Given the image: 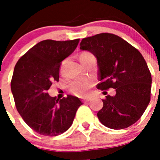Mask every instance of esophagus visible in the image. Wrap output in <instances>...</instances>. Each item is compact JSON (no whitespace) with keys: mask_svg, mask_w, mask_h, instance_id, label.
Wrapping results in <instances>:
<instances>
[{"mask_svg":"<svg viewBox=\"0 0 160 160\" xmlns=\"http://www.w3.org/2000/svg\"><path fill=\"white\" fill-rule=\"evenodd\" d=\"M90 100V97H87V98H84V102H89Z\"/></svg>","mask_w":160,"mask_h":160,"instance_id":"esophagus-1","label":"esophagus"}]
</instances>
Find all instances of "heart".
<instances>
[{
    "label": "heart",
    "instance_id": "1",
    "mask_svg": "<svg viewBox=\"0 0 160 160\" xmlns=\"http://www.w3.org/2000/svg\"><path fill=\"white\" fill-rule=\"evenodd\" d=\"M92 55L88 52H84L80 55V58L87 57ZM92 85V82L88 79H83V80H77L74 81L70 85V92L73 94L78 96H84L87 94L89 89Z\"/></svg>",
    "mask_w": 160,
    "mask_h": 160
}]
</instances>
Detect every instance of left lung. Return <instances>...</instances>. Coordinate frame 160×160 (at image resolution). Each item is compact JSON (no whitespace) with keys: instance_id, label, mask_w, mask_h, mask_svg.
Here are the masks:
<instances>
[{"instance_id":"obj_1","label":"left lung","mask_w":160,"mask_h":160,"mask_svg":"<svg viewBox=\"0 0 160 160\" xmlns=\"http://www.w3.org/2000/svg\"><path fill=\"white\" fill-rule=\"evenodd\" d=\"M80 49L94 55L100 83L98 89H115L106 96L98 118L107 128H127L136 122L150 102L152 75L140 52L122 38L103 32L83 38Z\"/></svg>"}]
</instances>
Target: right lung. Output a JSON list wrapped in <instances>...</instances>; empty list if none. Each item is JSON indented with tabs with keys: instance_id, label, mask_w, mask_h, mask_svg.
<instances>
[{
	"instance_id": "obj_1",
	"label": "right lung",
	"mask_w": 160,
	"mask_h": 160,
	"mask_svg": "<svg viewBox=\"0 0 160 160\" xmlns=\"http://www.w3.org/2000/svg\"><path fill=\"white\" fill-rule=\"evenodd\" d=\"M78 42L79 39L42 41L28 50L14 68L11 90L17 110L25 123L40 135L64 133L82 105L75 96L59 100L47 93L52 82H58L62 62L75 50Z\"/></svg>"
}]
</instances>
